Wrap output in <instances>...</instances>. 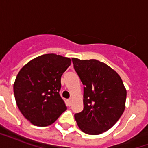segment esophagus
Returning a JSON list of instances; mask_svg holds the SVG:
<instances>
[{"mask_svg": "<svg viewBox=\"0 0 148 148\" xmlns=\"http://www.w3.org/2000/svg\"><path fill=\"white\" fill-rule=\"evenodd\" d=\"M67 105L71 106V99H68V100L67 101Z\"/></svg>", "mask_w": 148, "mask_h": 148, "instance_id": "esophagus-1", "label": "esophagus"}]
</instances>
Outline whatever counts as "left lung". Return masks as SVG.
Wrapping results in <instances>:
<instances>
[{
    "label": "left lung",
    "instance_id": "obj_1",
    "mask_svg": "<svg viewBox=\"0 0 148 148\" xmlns=\"http://www.w3.org/2000/svg\"><path fill=\"white\" fill-rule=\"evenodd\" d=\"M84 87V109L74 114L79 128L97 135L112 127L125 108L127 91L121 77L97 60L72 58Z\"/></svg>",
    "mask_w": 148,
    "mask_h": 148
}]
</instances>
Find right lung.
<instances>
[{"label": "right lung", "instance_id": "obj_1", "mask_svg": "<svg viewBox=\"0 0 148 148\" xmlns=\"http://www.w3.org/2000/svg\"><path fill=\"white\" fill-rule=\"evenodd\" d=\"M71 60L55 53L39 56L24 65L14 84L17 105L34 125H51L67 110L60 97V79Z\"/></svg>", "mask_w": 148, "mask_h": 148}]
</instances>
